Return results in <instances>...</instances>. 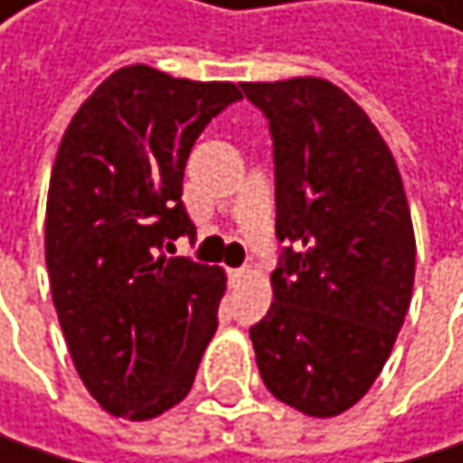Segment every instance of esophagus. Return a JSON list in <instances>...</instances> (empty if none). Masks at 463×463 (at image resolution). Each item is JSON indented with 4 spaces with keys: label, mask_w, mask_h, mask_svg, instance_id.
<instances>
[{
    "label": "esophagus",
    "mask_w": 463,
    "mask_h": 463,
    "mask_svg": "<svg viewBox=\"0 0 463 463\" xmlns=\"http://www.w3.org/2000/svg\"><path fill=\"white\" fill-rule=\"evenodd\" d=\"M250 275H252L250 266H241V269H233V272H230V280H247Z\"/></svg>",
    "instance_id": "esophagus-1"
}]
</instances>
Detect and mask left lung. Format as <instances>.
I'll list each match as a JSON object with an SVG mask.
<instances>
[{
	"instance_id": "left-lung-1",
	"label": "left lung",
	"mask_w": 463,
	"mask_h": 463,
	"mask_svg": "<svg viewBox=\"0 0 463 463\" xmlns=\"http://www.w3.org/2000/svg\"><path fill=\"white\" fill-rule=\"evenodd\" d=\"M275 146V302L250 327L260 378L308 417L353 408L381 375L414 288V224L369 116L319 77L241 82Z\"/></svg>"
}]
</instances>
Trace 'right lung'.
I'll return each mask as SVG.
<instances>
[{
	"instance_id": "right-lung-1",
	"label": "right lung",
	"mask_w": 463,
	"mask_h": 463,
	"mask_svg": "<svg viewBox=\"0 0 463 463\" xmlns=\"http://www.w3.org/2000/svg\"><path fill=\"white\" fill-rule=\"evenodd\" d=\"M239 99L233 82L136 63L63 133L43 239L52 302L77 375L113 417L141 422L177 405L216 333L224 272L166 250L197 236L180 200L191 146Z\"/></svg>"
}]
</instances>
